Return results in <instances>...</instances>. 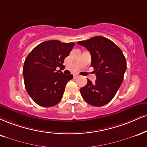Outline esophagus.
Returning a JSON list of instances; mask_svg holds the SVG:
<instances>
[{
	"label": "esophagus",
	"mask_w": 147,
	"mask_h": 147,
	"mask_svg": "<svg viewBox=\"0 0 147 147\" xmlns=\"http://www.w3.org/2000/svg\"><path fill=\"white\" fill-rule=\"evenodd\" d=\"M73 76H74V78H77V77H79V75H77V74H74Z\"/></svg>",
	"instance_id": "1"
}]
</instances>
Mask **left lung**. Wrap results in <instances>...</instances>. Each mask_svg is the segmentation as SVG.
<instances>
[{
	"mask_svg": "<svg viewBox=\"0 0 147 147\" xmlns=\"http://www.w3.org/2000/svg\"><path fill=\"white\" fill-rule=\"evenodd\" d=\"M91 54V66L96 76L95 84L88 79V83L80 89L85 101L100 107L112 100L123 83L127 62L123 52L112 41L96 36L77 42Z\"/></svg>",
	"mask_w": 147,
	"mask_h": 147,
	"instance_id": "1",
	"label": "left lung"
}]
</instances>
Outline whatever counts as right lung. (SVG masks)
<instances>
[{"mask_svg": "<svg viewBox=\"0 0 147 147\" xmlns=\"http://www.w3.org/2000/svg\"><path fill=\"white\" fill-rule=\"evenodd\" d=\"M74 45V42L49 40L35 47L26 57L22 70L24 86L38 105L53 107L62 98L67 83L73 75H63L56 68L63 66Z\"/></svg>", "mask_w": 147, "mask_h": 147, "instance_id": "right-lung-1", "label": "right lung"}]
</instances>
